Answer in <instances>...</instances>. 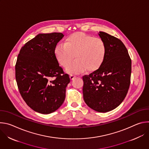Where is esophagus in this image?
<instances>
[{
	"label": "esophagus",
	"instance_id": "esophagus-1",
	"mask_svg": "<svg viewBox=\"0 0 149 149\" xmlns=\"http://www.w3.org/2000/svg\"><path fill=\"white\" fill-rule=\"evenodd\" d=\"M75 77H76V75L75 74H70V77L71 79H73Z\"/></svg>",
	"mask_w": 149,
	"mask_h": 149
}]
</instances>
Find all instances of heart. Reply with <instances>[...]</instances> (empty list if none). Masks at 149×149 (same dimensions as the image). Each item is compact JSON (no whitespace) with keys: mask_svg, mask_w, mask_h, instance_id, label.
Returning a JSON list of instances; mask_svg holds the SVG:
<instances>
[{"mask_svg":"<svg viewBox=\"0 0 149 149\" xmlns=\"http://www.w3.org/2000/svg\"><path fill=\"white\" fill-rule=\"evenodd\" d=\"M107 54V45L101 38L82 32L70 35L64 44H59L55 48V56L59 64L67 67L74 58H76L67 67L69 73L77 72L86 69L93 71L103 63Z\"/></svg>","mask_w":149,"mask_h":149,"instance_id":"obj_1","label":"heart"}]
</instances>
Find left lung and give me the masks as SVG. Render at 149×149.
<instances>
[{"instance_id":"left-lung-1","label":"left lung","mask_w":149,"mask_h":149,"mask_svg":"<svg viewBox=\"0 0 149 149\" xmlns=\"http://www.w3.org/2000/svg\"><path fill=\"white\" fill-rule=\"evenodd\" d=\"M99 33L107 45V54L98 70L82 77V93L89 107L106 113L117 107L128 92L132 60L121 40L104 32Z\"/></svg>"}]
</instances>
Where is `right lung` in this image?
<instances>
[{
    "label": "right lung",
    "instance_id": "add662e5",
    "mask_svg": "<svg viewBox=\"0 0 149 149\" xmlns=\"http://www.w3.org/2000/svg\"><path fill=\"white\" fill-rule=\"evenodd\" d=\"M62 33H40L21 48L15 65L19 93L35 111L54 112L65 98L69 75L59 66L55 48L63 37Z\"/></svg>",
    "mask_w": 149,
    "mask_h": 149
}]
</instances>
